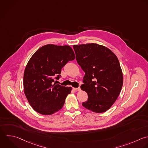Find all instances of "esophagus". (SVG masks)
I'll return each mask as SVG.
<instances>
[{"mask_svg": "<svg viewBox=\"0 0 148 148\" xmlns=\"http://www.w3.org/2000/svg\"><path fill=\"white\" fill-rule=\"evenodd\" d=\"M73 90L75 91H80V87H78V88H73Z\"/></svg>", "mask_w": 148, "mask_h": 148, "instance_id": "34e87169", "label": "esophagus"}]
</instances>
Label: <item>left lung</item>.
Here are the masks:
<instances>
[{"mask_svg": "<svg viewBox=\"0 0 148 148\" xmlns=\"http://www.w3.org/2000/svg\"><path fill=\"white\" fill-rule=\"evenodd\" d=\"M76 60L85 72L81 89L88 95L82 105L93 112L107 111L117 99L123 83L119 61L108 47L96 43L73 46Z\"/></svg>", "mask_w": 148, "mask_h": 148, "instance_id": "8db88e82", "label": "left lung"}]
</instances>
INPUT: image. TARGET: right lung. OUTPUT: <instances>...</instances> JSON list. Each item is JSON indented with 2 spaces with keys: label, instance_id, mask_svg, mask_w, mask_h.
<instances>
[{
  "label": "right lung",
  "instance_id": "obj_1",
  "mask_svg": "<svg viewBox=\"0 0 148 148\" xmlns=\"http://www.w3.org/2000/svg\"><path fill=\"white\" fill-rule=\"evenodd\" d=\"M72 49L67 45L49 44L39 49L28 62L24 74L25 95L31 107L38 113L50 115L63 107L71 87L54 84L61 69L75 60Z\"/></svg>",
  "mask_w": 148,
  "mask_h": 148
}]
</instances>
